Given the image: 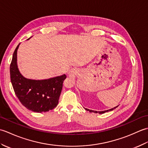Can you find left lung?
Wrapping results in <instances>:
<instances>
[{
  "label": "left lung",
  "mask_w": 148,
  "mask_h": 148,
  "mask_svg": "<svg viewBox=\"0 0 148 148\" xmlns=\"http://www.w3.org/2000/svg\"><path fill=\"white\" fill-rule=\"evenodd\" d=\"M118 106H116V107H115V108H112V109H109V110H106V111H93V110H90V109H86V108H85V109L86 110V111H90V112H95V113H97V112H99V114H103V113H104V112H108V111H112L113 109H116V108H117Z\"/></svg>",
  "instance_id": "left-lung-1"
}]
</instances>
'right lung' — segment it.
I'll use <instances>...</instances> for the list:
<instances>
[{
  "instance_id": "1",
  "label": "right lung",
  "mask_w": 148,
  "mask_h": 148,
  "mask_svg": "<svg viewBox=\"0 0 148 148\" xmlns=\"http://www.w3.org/2000/svg\"><path fill=\"white\" fill-rule=\"evenodd\" d=\"M20 45L14 50L10 65L11 81L16 95L22 105L30 111L36 112L49 111L58 105L66 75L42 80L25 77L17 65V50Z\"/></svg>"
}]
</instances>
